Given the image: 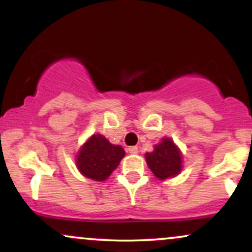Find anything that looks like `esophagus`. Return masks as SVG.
<instances>
[{
	"label": "esophagus",
	"mask_w": 252,
	"mask_h": 252,
	"mask_svg": "<svg viewBox=\"0 0 252 252\" xmlns=\"http://www.w3.org/2000/svg\"><path fill=\"white\" fill-rule=\"evenodd\" d=\"M128 153H130V154H137L138 153V148L136 146H131L129 147L128 148Z\"/></svg>",
	"instance_id": "34e87169"
}]
</instances>
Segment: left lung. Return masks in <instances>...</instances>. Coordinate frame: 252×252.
Instances as JSON below:
<instances>
[{"mask_svg": "<svg viewBox=\"0 0 252 252\" xmlns=\"http://www.w3.org/2000/svg\"><path fill=\"white\" fill-rule=\"evenodd\" d=\"M148 167L158 180L173 178L181 172L182 158L180 149L168 137L155 144L152 153H146Z\"/></svg>", "mask_w": 252, "mask_h": 252, "instance_id": "obj_1", "label": "left lung"}]
</instances>
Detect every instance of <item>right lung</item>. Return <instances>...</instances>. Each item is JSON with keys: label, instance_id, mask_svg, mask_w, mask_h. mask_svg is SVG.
I'll use <instances>...</instances> for the list:
<instances>
[{"label": "right lung", "instance_id": "right-lung-1", "mask_svg": "<svg viewBox=\"0 0 252 252\" xmlns=\"http://www.w3.org/2000/svg\"><path fill=\"white\" fill-rule=\"evenodd\" d=\"M124 155L122 147L110 143L100 134H94L80 148L76 164L86 178L104 181L117 168Z\"/></svg>", "mask_w": 252, "mask_h": 252}]
</instances>
